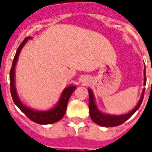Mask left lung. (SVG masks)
<instances>
[{
  "instance_id": "left-lung-1",
  "label": "left lung",
  "mask_w": 152,
  "mask_h": 152,
  "mask_svg": "<svg viewBox=\"0 0 152 152\" xmlns=\"http://www.w3.org/2000/svg\"><path fill=\"white\" fill-rule=\"evenodd\" d=\"M144 77H145L144 78V85H145L146 84L145 68L144 69ZM88 91H89V110H90V116H91L92 121L97 124L98 125L102 126V127H115V126H118L124 124L140 108L141 103H142V101H143L145 89L142 91L140 99L136 105V107L129 113L123 114V115H110V114L103 113L101 111H99V109L97 108L96 105L93 92L91 89H89Z\"/></svg>"
}]
</instances>
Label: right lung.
Segmentation results:
<instances>
[{"label": "right lung", "instance_id": "add662e5", "mask_svg": "<svg viewBox=\"0 0 152 152\" xmlns=\"http://www.w3.org/2000/svg\"><path fill=\"white\" fill-rule=\"evenodd\" d=\"M28 39H31V37H27L24 39V40L18 46L16 55L14 56V59L12 61V66L10 71V90H11V95L12 97V100L16 104V106L20 109L23 113L26 115L27 117L33 122L39 124H54L56 122H58L61 120L64 114L66 113L67 105L68 100L71 96L72 93L75 91L76 86L75 85H69L67 88L64 89V91L61 93V97L59 99L58 103L53 108L47 111H36L31 108L28 107L25 105H23L20 101L19 97L18 96V93L16 91L15 87V66L17 64L18 58L22 48L23 45L26 44Z\"/></svg>", "mask_w": 152, "mask_h": 152}]
</instances>
